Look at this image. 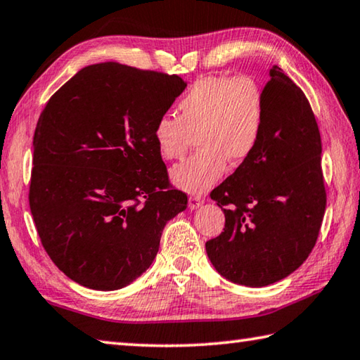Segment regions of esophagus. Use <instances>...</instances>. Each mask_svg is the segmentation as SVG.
I'll list each match as a JSON object with an SVG mask.
<instances>
[{"label":"esophagus","mask_w":360,"mask_h":360,"mask_svg":"<svg viewBox=\"0 0 360 360\" xmlns=\"http://www.w3.org/2000/svg\"><path fill=\"white\" fill-rule=\"evenodd\" d=\"M188 204H190V209L191 210H196V209H199L200 205L204 204V199L200 198V196H191L190 200H188Z\"/></svg>","instance_id":"esophagus-1"}]
</instances>
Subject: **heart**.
Instances as JSON below:
<instances>
[{
	"mask_svg": "<svg viewBox=\"0 0 360 360\" xmlns=\"http://www.w3.org/2000/svg\"><path fill=\"white\" fill-rule=\"evenodd\" d=\"M179 117L161 115L153 141L166 160L181 158L198 136L200 151L170 169L172 184L202 194L223 179L228 161L248 160L261 141L266 98L250 75H207L194 82L179 103Z\"/></svg>",
	"mask_w": 360,
	"mask_h": 360,
	"instance_id": "1",
	"label": "heart"
}]
</instances>
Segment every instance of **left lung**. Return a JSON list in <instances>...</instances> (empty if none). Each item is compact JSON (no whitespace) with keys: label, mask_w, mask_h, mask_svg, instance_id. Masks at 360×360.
<instances>
[{"label":"left lung","mask_w":360,"mask_h":360,"mask_svg":"<svg viewBox=\"0 0 360 360\" xmlns=\"http://www.w3.org/2000/svg\"><path fill=\"white\" fill-rule=\"evenodd\" d=\"M262 91L261 141L212 191L226 224L205 243L217 272L250 288L272 285L304 264L326 210L323 148L310 103L278 66L269 69Z\"/></svg>","instance_id":"left-lung-1"}]
</instances>
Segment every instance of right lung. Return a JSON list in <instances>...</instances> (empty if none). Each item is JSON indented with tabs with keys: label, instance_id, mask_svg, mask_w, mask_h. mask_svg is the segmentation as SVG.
<instances>
[{
	"label": "right lung",
	"instance_id": "right-lung-1",
	"mask_svg": "<svg viewBox=\"0 0 360 360\" xmlns=\"http://www.w3.org/2000/svg\"><path fill=\"white\" fill-rule=\"evenodd\" d=\"M186 88L179 75L96 63L56 91L33 139L30 209L50 259L79 285L115 291L155 261L188 205L170 190L156 120Z\"/></svg>",
	"mask_w": 360,
	"mask_h": 360
}]
</instances>
